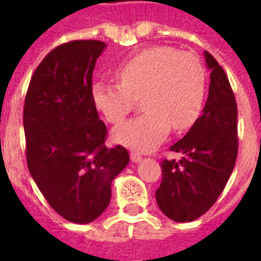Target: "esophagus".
<instances>
[{
  "mask_svg": "<svg viewBox=\"0 0 261 261\" xmlns=\"http://www.w3.org/2000/svg\"><path fill=\"white\" fill-rule=\"evenodd\" d=\"M130 158H131V161H133V162H140V161L142 159V156L138 152H131Z\"/></svg>",
  "mask_w": 261,
  "mask_h": 261,
  "instance_id": "esophagus-1",
  "label": "esophagus"
}]
</instances>
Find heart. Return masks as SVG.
Masks as SVG:
<instances>
[{"mask_svg": "<svg viewBox=\"0 0 261 261\" xmlns=\"http://www.w3.org/2000/svg\"><path fill=\"white\" fill-rule=\"evenodd\" d=\"M119 82L97 81L92 100L112 124H119L141 99L145 113L113 131L125 147L148 151L164 140L170 127L190 128L201 113L207 75L201 60L169 46L142 50L117 67Z\"/></svg>", "mask_w": 261, "mask_h": 261, "instance_id": "heart-1", "label": "heart"}]
</instances>
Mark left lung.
Here are the masks:
<instances>
[{
  "label": "left lung",
  "mask_w": 261,
  "mask_h": 261,
  "mask_svg": "<svg viewBox=\"0 0 261 261\" xmlns=\"http://www.w3.org/2000/svg\"><path fill=\"white\" fill-rule=\"evenodd\" d=\"M211 69L202 114L186 136L170 147L180 161L164 159L162 181L155 193L161 211L176 222H192L217 201L238 156V106L222 67L205 51Z\"/></svg>",
  "instance_id": "1"
}]
</instances>
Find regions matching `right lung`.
I'll list each match as a JSON object with an SVG mask.
<instances>
[{"label": "right lung", "mask_w": 261, "mask_h": 261, "mask_svg": "<svg viewBox=\"0 0 261 261\" xmlns=\"http://www.w3.org/2000/svg\"><path fill=\"white\" fill-rule=\"evenodd\" d=\"M106 44L72 40L53 48L32 75L23 108L26 161L54 211L88 224L108 208L112 181L130 162L106 147L108 128L92 100V74Z\"/></svg>", "instance_id": "1"}]
</instances>
